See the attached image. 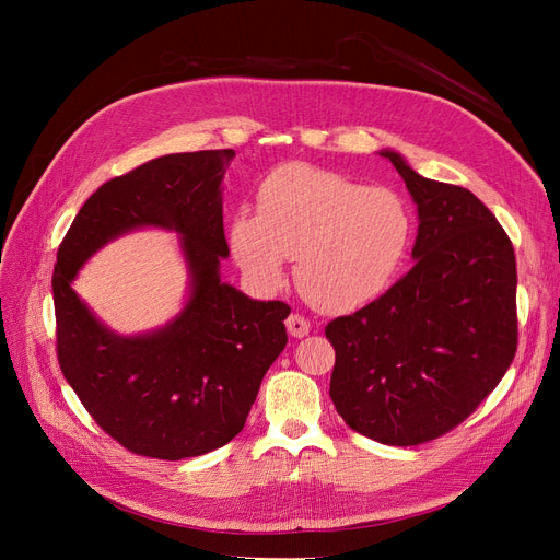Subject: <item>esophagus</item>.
I'll return each instance as SVG.
<instances>
[{
    "label": "esophagus",
    "instance_id": "esophagus-1",
    "mask_svg": "<svg viewBox=\"0 0 560 560\" xmlns=\"http://www.w3.org/2000/svg\"><path fill=\"white\" fill-rule=\"evenodd\" d=\"M285 329H288V334L292 336V338H304V336H308V331H311V322L304 317V315H290L288 319H285Z\"/></svg>",
    "mask_w": 560,
    "mask_h": 560
}]
</instances>
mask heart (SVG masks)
I'll return each mask as SVG.
<instances>
[{
  "instance_id": "1",
  "label": "heart",
  "mask_w": 560,
  "mask_h": 560,
  "mask_svg": "<svg viewBox=\"0 0 560 560\" xmlns=\"http://www.w3.org/2000/svg\"><path fill=\"white\" fill-rule=\"evenodd\" d=\"M410 213L390 188H365L311 165L275 172L258 192V215L235 213L229 243L262 290L285 281L295 258L302 295L319 311H357L384 295L410 245Z\"/></svg>"
}]
</instances>
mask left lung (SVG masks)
<instances>
[{"label":"left lung","mask_w":560,"mask_h":560,"mask_svg":"<svg viewBox=\"0 0 560 560\" xmlns=\"http://www.w3.org/2000/svg\"><path fill=\"white\" fill-rule=\"evenodd\" d=\"M418 206L413 270L386 295L336 317L329 395L340 418L384 445L427 443L494 390L517 349L515 252L469 190L427 179L381 150Z\"/></svg>","instance_id":"1"}]
</instances>
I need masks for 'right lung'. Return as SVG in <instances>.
I'll return each mask as SVG.
<instances>
[{"mask_svg": "<svg viewBox=\"0 0 560 560\" xmlns=\"http://www.w3.org/2000/svg\"><path fill=\"white\" fill-rule=\"evenodd\" d=\"M233 154H167L115 176L81 206L58 247V363L95 422L140 456L182 460L226 445L288 342V304L252 300L220 277L229 256L222 179ZM138 228L180 235L189 290L163 328L127 337L106 328L71 283L91 255Z\"/></svg>", "mask_w": 560, "mask_h": 560, "instance_id": "1", "label": "right lung"}]
</instances>
